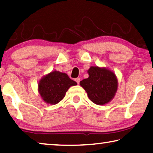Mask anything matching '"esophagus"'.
I'll list each match as a JSON object with an SVG mask.
<instances>
[{
    "label": "esophagus",
    "instance_id": "1",
    "mask_svg": "<svg viewBox=\"0 0 153 153\" xmlns=\"http://www.w3.org/2000/svg\"><path fill=\"white\" fill-rule=\"evenodd\" d=\"M75 80H76V82L77 84H79V82H80V79H79V77H77V78H76V79H75Z\"/></svg>",
    "mask_w": 153,
    "mask_h": 153
}]
</instances>
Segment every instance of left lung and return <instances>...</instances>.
Here are the masks:
<instances>
[{
	"label": "left lung",
	"instance_id": "obj_1",
	"mask_svg": "<svg viewBox=\"0 0 153 153\" xmlns=\"http://www.w3.org/2000/svg\"><path fill=\"white\" fill-rule=\"evenodd\" d=\"M88 77L79 84L87 93L93 103L104 105L113 99L117 90L118 81L115 74L107 68L91 67Z\"/></svg>",
	"mask_w": 153,
	"mask_h": 153
}]
</instances>
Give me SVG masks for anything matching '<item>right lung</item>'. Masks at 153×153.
I'll list each match as a JSON object with an SVG mask.
<instances>
[{
    "instance_id": "obj_1",
    "label": "right lung",
    "mask_w": 153,
    "mask_h": 153,
    "mask_svg": "<svg viewBox=\"0 0 153 153\" xmlns=\"http://www.w3.org/2000/svg\"><path fill=\"white\" fill-rule=\"evenodd\" d=\"M77 83L69 78L65 73L53 71L43 76L38 83V92L43 101L56 104L65 96L66 92Z\"/></svg>"
}]
</instances>
